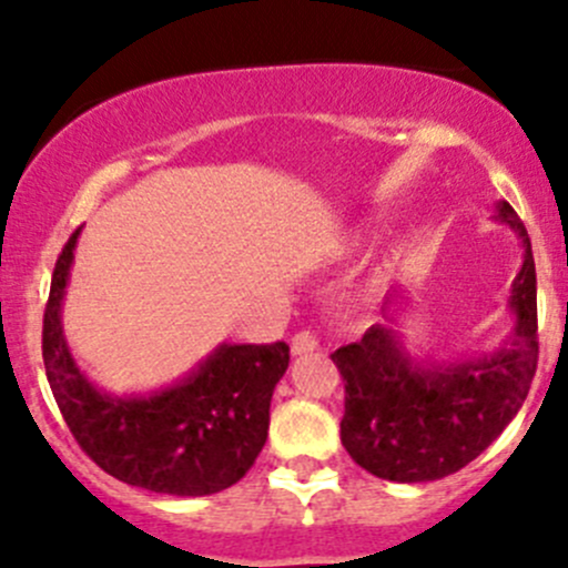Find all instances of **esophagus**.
Here are the masks:
<instances>
[{"mask_svg": "<svg viewBox=\"0 0 568 568\" xmlns=\"http://www.w3.org/2000/svg\"><path fill=\"white\" fill-rule=\"evenodd\" d=\"M318 335L316 332H311V329H302V332H296L294 337H291V354H296V357H300V354H313L318 348Z\"/></svg>", "mask_w": 568, "mask_h": 568, "instance_id": "esophagus-1", "label": "esophagus"}]
</instances>
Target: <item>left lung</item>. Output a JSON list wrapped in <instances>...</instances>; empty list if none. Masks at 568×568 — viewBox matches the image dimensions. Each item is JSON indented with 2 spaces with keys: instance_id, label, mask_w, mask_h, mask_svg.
<instances>
[{
  "instance_id": "obj_1",
  "label": "left lung",
  "mask_w": 568,
  "mask_h": 568,
  "mask_svg": "<svg viewBox=\"0 0 568 568\" xmlns=\"http://www.w3.org/2000/svg\"><path fill=\"white\" fill-rule=\"evenodd\" d=\"M497 220L511 225L525 247L508 300L517 326L500 352L420 365L390 326L376 324L363 341L332 354L346 387L341 443L376 478L420 484L459 473L500 437L528 398L538 363L536 263L528 231L506 200L497 205ZM387 305L393 296L385 302L390 318Z\"/></svg>"
}]
</instances>
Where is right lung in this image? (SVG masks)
<instances>
[{
	"instance_id": "right-lung-1",
	"label": "right lung",
	"mask_w": 568,
	"mask_h": 568,
	"mask_svg": "<svg viewBox=\"0 0 568 568\" xmlns=\"http://www.w3.org/2000/svg\"><path fill=\"white\" fill-rule=\"evenodd\" d=\"M79 231L51 274L43 313V365L79 448L104 473L140 489L203 497L247 475L268 434L274 385L288 368L283 341L220 346L186 379L151 395L101 393L68 352L60 307Z\"/></svg>"
}]
</instances>
